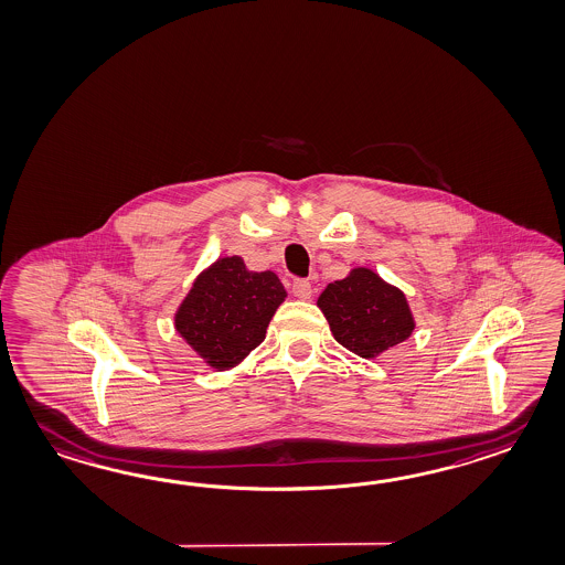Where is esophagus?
I'll return each instance as SVG.
<instances>
[{
    "label": "esophagus",
    "mask_w": 565,
    "mask_h": 565,
    "mask_svg": "<svg viewBox=\"0 0 565 565\" xmlns=\"http://www.w3.org/2000/svg\"><path fill=\"white\" fill-rule=\"evenodd\" d=\"M291 291L300 300H310L312 298V284L308 279H296L294 286H291Z\"/></svg>",
    "instance_id": "esophagus-1"
}]
</instances>
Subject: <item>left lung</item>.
Here are the masks:
<instances>
[{
  "label": "left lung",
  "instance_id": "obj_1",
  "mask_svg": "<svg viewBox=\"0 0 565 565\" xmlns=\"http://www.w3.org/2000/svg\"><path fill=\"white\" fill-rule=\"evenodd\" d=\"M318 308L327 316L337 342L363 359L390 351L409 339L415 328L402 289L366 267H354L344 279L328 284Z\"/></svg>",
  "mask_w": 565,
  "mask_h": 565
}]
</instances>
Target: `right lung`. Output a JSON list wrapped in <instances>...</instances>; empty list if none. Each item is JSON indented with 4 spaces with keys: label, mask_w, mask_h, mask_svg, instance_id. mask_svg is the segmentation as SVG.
<instances>
[{
    "label": "right lung",
    "mask_w": 565,
    "mask_h": 565,
    "mask_svg": "<svg viewBox=\"0 0 565 565\" xmlns=\"http://www.w3.org/2000/svg\"><path fill=\"white\" fill-rule=\"evenodd\" d=\"M286 289L274 271L221 257L194 279L174 316L178 334L216 371L237 366L265 339Z\"/></svg>",
    "instance_id": "right-lung-1"
}]
</instances>
